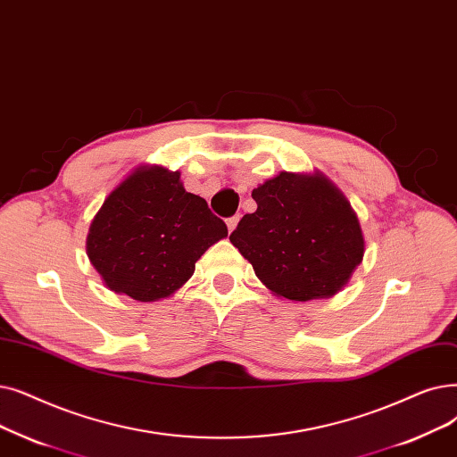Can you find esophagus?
<instances>
[{
  "label": "esophagus",
  "instance_id": "34e87169",
  "mask_svg": "<svg viewBox=\"0 0 457 457\" xmlns=\"http://www.w3.org/2000/svg\"><path fill=\"white\" fill-rule=\"evenodd\" d=\"M239 218H241L239 214H235V216H229V218H228L226 224H228V229H229V231H233V229L237 228V224H239Z\"/></svg>",
  "mask_w": 457,
  "mask_h": 457
}]
</instances>
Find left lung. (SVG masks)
<instances>
[{
    "label": "left lung",
    "instance_id": "obj_1",
    "mask_svg": "<svg viewBox=\"0 0 457 457\" xmlns=\"http://www.w3.org/2000/svg\"><path fill=\"white\" fill-rule=\"evenodd\" d=\"M255 212L229 235L255 276L289 301L338 293L362 262L359 218L323 175L280 173L252 190Z\"/></svg>",
    "mask_w": 457,
    "mask_h": 457
}]
</instances>
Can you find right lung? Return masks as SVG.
Masks as SVG:
<instances>
[{
	"label": "right lung",
	"instance_id": "obj_1",
	"mask_svg": "<svg viewBox=\"0 0 457 457\" xmlns=\"http://www.w3.org/2000/svg\"><path fill=\"white\" fill-rule=\"evenodd\" d=\"M179 175L156 166L137 170L93 218L87 255L112 291L142 303L164 299L228 235L222 218L204 197L187 192Z\"/></svg>",
	"mask_w": 457,
	"mask_h": 457
}]
</instances>
